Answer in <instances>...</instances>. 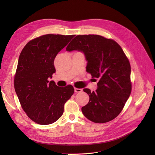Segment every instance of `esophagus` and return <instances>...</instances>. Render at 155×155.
I'll return each mask as SVG.
<instances>
[{"mask_svg": "<svg viewBox=\"0 0 155 155\" xmlns=\"http://www.w3.org/2000/svg\"><path fill=\"white\" fill-rule=\"evenodd\" d=\"M82 91L81 88H74V92L76 93H79Z\"/></svg>", "mask_w": 155, "mask_h": 155, "instance_id": "obj_1", "label": "esophagus"}]
</instances>
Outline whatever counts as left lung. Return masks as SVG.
I'll use <instances>...</instances> for the list:
<instances>
[{"mask_svg":"<svg viewBox=\"0 0 155 155\" xmlns=\"http://www.w3.org/2000/svg\"><path fill=\"white\" fill-rule=\"evenodd\" d=\"M66 50H78L85 55L86 70L97 78L94 92L84 88L89 96L81 108L83 115L94 123L110 121L118 116L131 92L130 65L122 48L116 41L98 35H77Z\"/></svg>","mask_w":155,"mask_h":155,"instance_id":"left-lung-1","label":"left lung"}]
</instances>
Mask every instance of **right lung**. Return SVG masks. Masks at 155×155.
Listing matches in <instances>:
<instances>
[{
	"label": "right lung",
	"mask_w": 155,
	"mask_h": 155,
	"mask_svg": "<svg viewBox=\"0 0 155 155\" xmlns=\"http://www.w3.org/2000/svg\"><path fill=\"white\" fill-rule=\"evenodd\" d=\"M74 36L44 35L28 42L21 52L14 87L22 109L37 124L48 125L57 121L74 94L72 85L59 87L48 79L55 72L56 55Z\"/></svg>",
	"instance_id": "1"
}]
</instances>
